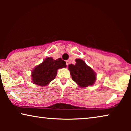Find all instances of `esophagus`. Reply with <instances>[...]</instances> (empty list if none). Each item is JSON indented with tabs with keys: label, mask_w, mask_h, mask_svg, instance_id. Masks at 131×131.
Here are the masks:
<instances>
[{
	"label": "esophagus",
	"mask_w": 131,
	"mask_h": 131,
	"mask_svg": "<svg viewBox=\"0 0 131 131\" xmlns=\"http://www.w3.org/2000/svg\"><path fill=\"white\" fill-rule=\"evenodd\" d=\"M69 60H67V61H66V65H67V66H68V64H69Z\"/></svg>",
	"instance_id": "1"
}]
</instances>
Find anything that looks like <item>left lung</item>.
Listing matches in <instances>:
<instances>
[{"mask_svg": "<svg viewBox=\"0 0 131 131\" xmlns=\"http://www.w3.org/2000/svg\"><path fill=\"white\" fill-rule=\"evenodd\" d=\"M75 64H69V70L73 81L80 87L92 85L96 80V74L90 67L80 59H76Z\"/></svg>", "mask_w": 131, "mask_h": 131, "instance_id": "8db88e82", "label": "left lung"}]
</instances>
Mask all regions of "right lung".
I'll return each instance as SVG.
<instances>
[{
  "instance_id": "add662e5",
  "label": "right lung",
  "mask_w": 131,
  "mask_h": 131,
  "mask_svg": "<svg viewBox=\"0 0 131 131\" xmlns=\"http://www.w3.org/2000/svg\"><path fill=\"white\" fill-rule=\"evenodd\" d=\"M63 67H66V62L61 58L55 60L52 57H48L32 71L33 83L41 86H46L55 78L57 70Z\"/></svg>"
}]
</instances>
